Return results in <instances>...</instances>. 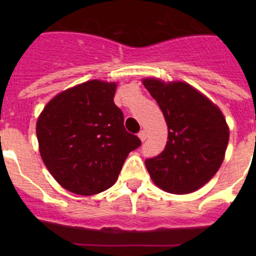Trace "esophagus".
I'll use <instances>...</instances> for the list:
<instances>
[{
	"mask_svg": "<svg viewBox=\"0 0 256 256\" xmlns=\"http://www.w3.org/2000/svg\"><path fill=\"white\" fill-rule=\"evenodd\" d=\"M138 138H140L141 141H144L147 138V132L144 130H141L140 132H138Z\"/></svg>",
	"mask_w": 256,
	"mask_h": 256,
	"instance_id": "34e87169",
	"label": "esophagus"
}]
</instances>
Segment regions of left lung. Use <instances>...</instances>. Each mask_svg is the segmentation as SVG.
I'll list each match as a JSON object with an SVG mask.
<instances>
[{"instance_id":"8db88e82","label":"left lung","mask_w":256,"mask_h":256,"mask_svg":"<svg viewBox=\"0 0 256 256\" xmlns=\"http://www.w3.org/2000/svg\"><path fill=\"white\" fill-rule=\"evenodd\" d=\"M144 85L162 110L168 128L164 151L144 164L154 184L174 194L197 190L220 167L229 128L220 110L182 82L144 79Z\"/></svg>"}]
</instances>
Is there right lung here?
Listing matches in <instances>:
<instances>
[{"label": "right lung", "mask_w": 256, "mask_h": 256, "mask_svg": "<svg viewBox=\"0 0 256 256\" xmlns=\"http://www.w3.org/2000/svg\"><path fill=\"white\" fill-rule=\"evenodd\" d=\"M115 90V82H82L53 98L38 118L43 162L56 182L76 194L112 187L128 154L141 146L124 126Z\"/></svg>", "instance_id": "1"}]
</instances>
